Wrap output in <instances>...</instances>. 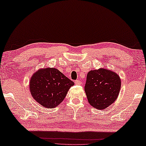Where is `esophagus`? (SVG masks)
<instances>
[{
	"label": "esophagus",
	"mask_w": 146,
	"mask_h": 146,
	"mask_svg": "<svg viewBox=\"0 0 146 146\" xmlns=\"http://www.w3.org/2000/svg\"><path fill=\"white\" fill-rule=\"evenodd\" d=\"M75 84L76 85H80L81 84H82V82H81V81H80L79 80H75Z\"/></svg>",
	"instance_id": "obj_1"
}]
</instances>
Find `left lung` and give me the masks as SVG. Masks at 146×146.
Wrapping results in <instances>:
<instances>
[{"label": "left lung", "instance_id": "left-lung-1", "mask_svg": "<svg viewBox=\"0 0 146 146\" xmlns=\"http://www.w3.org/2000/svg\"><path fill=\"white\" fill-rule=\"evenodd\" d=\"M121 88V79L115 72L106 68L90 71L84 90L92 106L98 110L107 108L114 102Z\"/></svg>", "mask_w": 146, "mask_h": 146}]
</instances>
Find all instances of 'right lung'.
Instances as JSON below:
<instances>
[{
  "label": "right lung",
  "instance_id": "right-lung-1",
  "mask_svg": "<svg viewBox=\"0 0 146 146\" xmlns=\"http://www.w3.org/2000/svg\"><path fill=\"white\" fill-rule=\"evenodd\" d=\"M74 82L54 68L40 69L31 76L30 91L43 107L53 108L65 98Z\"/></svg>",
  "mask_w": 146,
  "mask_h": 146
}]
</instances>
